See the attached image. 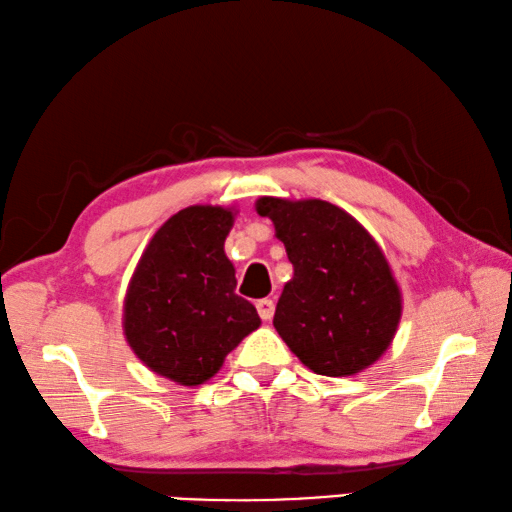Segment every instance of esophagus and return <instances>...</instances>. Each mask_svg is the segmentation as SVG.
<instances>
[{
	"mask_svg": "<svg viewBox=\"0 0 512 512\" xmlns=\"http://www.w3.org/2000/svg\"><path fill=\"white\" fill-rule=\"evenodd\" d=\"M256 310L263 321H270L274 317V301L272 299H261L256 301Z\"/></svg>",
	"mask_w": 512,
	"mask_h": 512,
	"instance_id": "obj_1",
	"label": "esophagus"
}]
</instances>
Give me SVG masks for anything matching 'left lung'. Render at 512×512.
I'll return each mask as SVG.
<instances>
[{"mask_svg":"<svg viewBox=\"0 0 512 512\" xmlns=\"http://www.w3.org/2000/svg\"><path fill=\"white\" fill-rule=\"evenodd\" d=\"M294 267L274 312L290 351L328 378L355 375L380 360L396 335L402 297L373 236L351 213L324 200L261 197Z\"/></svg>","mask_w":512,"mask_h":512,"instance_id":"8db88e82","label":"left lung"}]
</instances>
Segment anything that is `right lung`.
I'll list each match as a JSON object with an SVG mask.
<instances>
[{
	"label": "right lung",
	"mask_w": 512,
	"mask_h": 512,
	"mask_svg": "<svg viewBox=\"0 0 512 512\" xmlns=\"http://www.w3.org/2000/svg\"><path fill=\"white\" fill-rule=\"evenodd\" d=\"M233 209L186 206L168 218L139 258L123 301V333L150 371L197 387L220 371L233 348L261 326L236 294L224 254Z\"/></svg>",
	"instance_id": "obj_1"
}]
</instances>
